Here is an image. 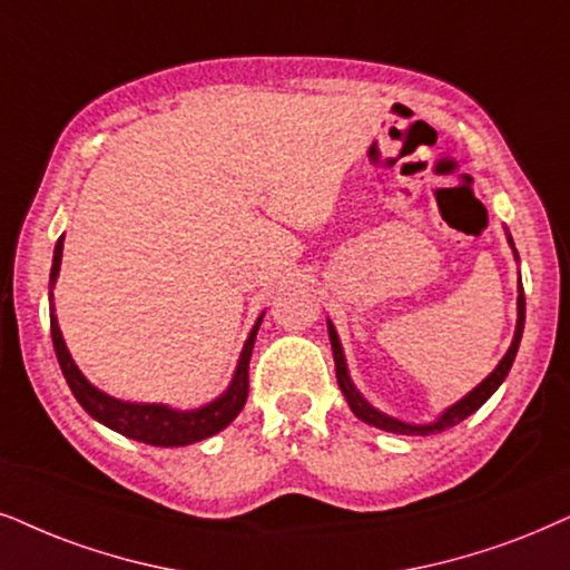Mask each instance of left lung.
Instances as JSON below:
<instances>
[{
	"instance_id": "1",
	"label": "left lung",
	"mask_w": 570,
	"mask_h": 570,
	"mask_svg": "<svg viewBox=\"0 0 570 570\" xmlns=\"http://www.w3.org/2000/svg\"><path fill=\"white\" fill-rule=\"evenodd\" d=\"M508 242L510 247H513V255L518 257L515 252V244L510 239L508 234ZM523 321H525V297H523V286L518 284V323H515V336H513V344H510V350L505 352V357L500 360V365L489 373V376L481 381V384L473 389V392H468L463 400L455 402L452 407H446L442 415L436 417L434 423H426V426H413V423H405V421H397V417L392 415H384L381 410H376L371 405L368 400L363 397V394L357 392L355 384H352L350 373H347V360H344V352H342V342H338L336 336V328L334 323L328 321V338H331V350H334V363H336V381H338V389L344 392V397H347L352 413H355L360 421L371 423V426L376 429H384V431H392V434H407V436H429V434H439V431H446L452 426H458L460 421H465L468 415H473L476 410L484 405V402L492 397V394L500 389L502 381L510 373V365H513L515 360V352H518V344H521V336H523Z\"/></svg>"
}]
</instances>
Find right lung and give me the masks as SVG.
I'll list each match as a JSON object with an SVG mask.
<instances>
[{
	"label": "right lung",
	"instance_id": "add662e5",
	"mask_svg": "<svg viewBox=\"0 0 570 570\" xmlns=\"http://www.w3.org/2000/svg\"><path fill=\"white\" fill-rule=\"evenodd\" d=\"M62 239L60 236L55 244V257H52V273H49V326H52V344L57 352V363H60L62 376L68 381L73 397L81 402V407L89 413L94 421L105 423L107 429L118 431L136 442L155 444V446H184L202 442V439L218 434L242 413L244 402L249 394V357L252 347H255L257 328H261L263 315L257 318L255 328L249 331L247 344H244L239 365H236L234 381L218 400H213L210 405L197 407V410H173L168 405H139V402H124L115 400L110 394L99 392L97 386H91L78 365L70 357L68 347H65L60 326L55 318V305H52V286L60 273L62 263Z\"/></svg>",
	"mask_w": 570,
	"mask_h": 570
}]
</instances>
